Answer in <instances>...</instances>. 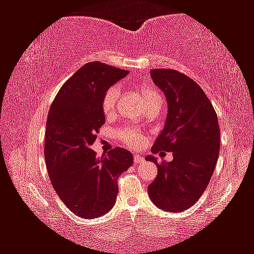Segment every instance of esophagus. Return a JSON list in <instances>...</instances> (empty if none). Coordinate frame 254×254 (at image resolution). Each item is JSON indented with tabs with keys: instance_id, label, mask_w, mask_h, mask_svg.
Here are the masks:
<instances>
[{
	"instance_id": "34e87169",
	"label": "esophagus",
	"mask_w": 254,
	"mask_h": 254,
	"mask_svg": "<svg viewBox=\"0 0 254 254\" xmlns=\"http://www.w3.org/2000/svg\"><path fill=\"white\" fill-rule=\"evenodd\" d=\"M133 161H134V164H140V163H142V162L145 160H143V158L140 156V155H134V160Z\"/></svg>"
}]
</instances>
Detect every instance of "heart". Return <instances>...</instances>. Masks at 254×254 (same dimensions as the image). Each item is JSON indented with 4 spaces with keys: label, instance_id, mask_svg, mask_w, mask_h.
Masks as SVG:
<instances>
[{
    "label": "heart",
    "instance_id": "heart-1",
    "mask_svg": "<svg viewBox=\"0 0 254 254\" xmlns=\"http://www.w3.org/2000/svg\"><path fill=\"white\" fill-rule=\"evenodd\" d=\"M139 93L146 106L162 104L160 93L155 89L150 88V86H140ZM117 97H119V89L116 86H112V88L106 91L103 101H101V108H103V112L106 116H112L114 114ZM117 137L124 145L130 147V148H139L145 141V137L141 133H138V132H135L130 127H124L122 130H120L117 132Z\"/></svg>",
    "mask_w": 254,
    "mask_h": 254
}]
</instances>
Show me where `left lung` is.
Here are the masks:
<instances>
[{"label":"left lung","instance_id":"obj_1","mask_svg":"<svg viewBox=\"0 0 254 254\" xmlns=\"http://www.w3.org/2000/svg\"><path fill=\"white\" fill-rule=\"evenodd\" d=\"M155 85L168 103L164 128L151 153L172 151L173 160L158 163L157 176L148 195L160 209L181 212L197 202L210 183L220 149L218 116L202 88L180 71L166 68L150 70Z\"/></svg>","mask_w":254,"mask_h":254}]
</instances>
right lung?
<instances>
[{
  "label": "right lung",
  "mask_w": 254,
  "mask_h": 254,
  "mask_svg": "<svg viewBox=\"0 0 254 254\" xmlns=\"http://www.w3.org/2000/svg\"><path fill=\"white\" fill-rule=\"evenodd\" d=\"M128 71L99 62L85 64L57 93L47 120L44 157L51 184L73 213L91 219L114 206L121 173L133 164L116 147L101 158L90 148L105 124L101 108L109 86Z\"/></svg>",
  "instance_id": "obj_1"
}]
</instances>
